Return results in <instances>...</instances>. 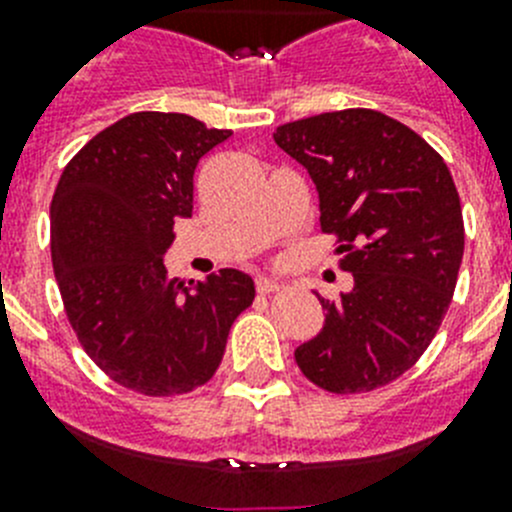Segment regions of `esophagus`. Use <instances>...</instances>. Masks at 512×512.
I'll return each mask as SVG.
<instances>
[{
	"label": "esophagus",
	"mask_w": 512,
	"mask_h": 512,
	"mask_svg": "<svg viewBox=\"0 0 512 512\" xmlns=\"http://www.w3.org/2000/svg\"><path fill=\"white\" fill-rule=\"evenodd\" d=\"M279 287H282V284H279L277 279H271V277L256 279V289H259V295H271V292H279Z\"/></svg>",
	"instance_id": "obj_1"
}]
</instances>
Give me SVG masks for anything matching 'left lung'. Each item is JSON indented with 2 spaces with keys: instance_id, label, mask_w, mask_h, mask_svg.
<instances>
[{
  "instance_id": "1",
  "label": "left lung",
  "mask_w": 512,
  "mask_h": 512,
  "mask_svg": "<svg viewBox=\"0 0 512 512\" xmlns=\"http://www.w3.org/2000/svg\"><path fill=\"white\" fill-rule=\"evenodd\" d=\"M277 146L318 189L320 228L336 233L354 289L325 300V325L297 346L312 384L372 392L431 346L454 297L464 220L449 166L415 130L377 110H341L279 125Z\"/></svg>"
}]
</instances>
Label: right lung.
I'll return each mask as SVG.
<instances>
[{
  "label": "right lung",
  "mask_w": 512,
  "mask_h": 512,
  "mask_svg": "<svg viewBox=\"0 0 512 512\" xmlns=\"http://www.w3.org/2000/svg\"><path fill=\"white\" fill-rule=\"evenodd\" d=\"M230 135L179 112H135L94 135L53 194V271L71 328L112 382L140 395L210 382L256 295L238 269L182 282L164 266L174 220L192 217L194 169Z\"/></svg>",
  "instance_id": "right-lung-1"
}]
</instances>
